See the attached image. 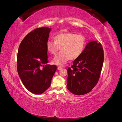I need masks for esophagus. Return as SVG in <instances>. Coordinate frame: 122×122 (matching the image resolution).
Here are the masks:
<instances>
[{
    "mask_svg": "<svg viewBox=\"0 0 122 122\" xmlns=\"http://www.w3.org/2000/svg\"><path fill=\"white\" fill-rule=\"evenodd\" d=\"M62 68V67H61V66H58V67H57V69H58V70H61Z\"/></svg>",
    "mask_w": 122,
    "mask_h": 122,
    "instance_id": "esophagus-1",
    "label": "esophagus"
}]
</instances>
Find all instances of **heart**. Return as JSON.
I'll return each instance as SVG.
<instances>
[{"label": "heart", "instance_id": "obj_1", "mask_svg": "<svg viewBox=\"0 0 122 122\" xmlns=\"http://www.w3.org/2000/svg\"><path fill=\"white\" fill-rule=\"evenodd\" d=\"M54 42L48 41L46 49L54 55L61 48V52L53 58V62L57 65H64L69 60H74L82 54L86 47V38L82 34L68 32L55 36Z\"/></svg>", "mask_w": 122, "mask_h": 122}]
</instances>
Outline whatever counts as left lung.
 I'll list each match as a JSON object with an SVG mask.
<instances>
[{
	"instance_id": "8db88e82",
	"label": "left lung",
	"mask_w": 122,
	"mask_h": 122,
	"mask_svg": "<svg viewBox=\"0 0 122 122\" xmlns=\"http://www.w3.org/2000/svg\"><path fill=\"white\" fill-rule=\"evenodd\" d=\"M104 61L101 44L96 41L87 44L80 56L68 68L67 87L76 95L90 92L98 82Z\"/></svg>"
}]
</instances>
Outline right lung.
Here are the masks:
<instances>
[{
    "mask_svg": "<svg viewBox=\"0 0 122 122\" xmlns=\"http://www.w3.org/2000/svg\"><path fill=\"white\" fill-rule=\"evenodd\" d=\"M50 31L47 27L34 29L25 36L18 49V75L26 88L35 94H41L50 87L57 69L55 65H46V43Z\"/></svg>",
    "mask_w": 122,
    "mask_h": 122,
    "instance_id": "obj_1",
    "label": "right lung"
}]
</instances>
